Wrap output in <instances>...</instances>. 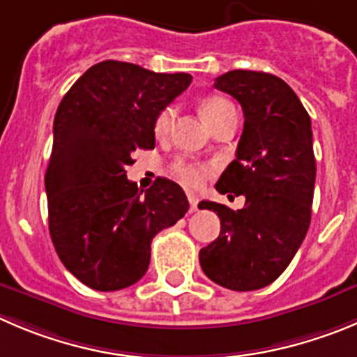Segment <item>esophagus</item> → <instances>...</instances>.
Instances as JSON below:
<instances>
[{"label":"esophagus","mask_w":357,"mask_h":357,"mask_svg":"<svg viewBox=\"0 0 357 357\" xmlns=\"http://www.w3.org/2000/svg\"><path fill=\"white\" fill-rule=\"evenodd\" d=\"M188 202H190V213L197 211V204H199L197 194H194V192H188Z\"/></svg>","instance_id":"1"}]
</instances>
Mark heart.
<instances>
[{
  "instance_id": "b5f03b06",
  "label": "heart",
  "mask_w": 357,
  "mask_h": 357,
  "mask_svg": "<svg viewBox=\"0 0 357 357\" xmlns=\"http://www.w3.org/2000/svg\"><path fill=\"white\" fill-rule=\"evenodd\" d=\"M234 111L232 103L227 102L222 96H208L201 102V114L204 118V121L209 126H215L216 123L222 118L229 114V112ZM174 109L172 107H163L158 114L155 116V121H153V133L156 137H165L172 128V123H174ZM172 171L178 176V179L181 183H185L186 186H192V188H197L204 183L206 176L211 172V165L209 163H201V162H188V160H178V162L172 165Z\"/></svg>"
}]
</instances>
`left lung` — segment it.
<instances>
[{
	"mask_svg": "<svg viewBox=\"0 0 357 357\" xmlns=\"http://www.w3.org/2000/svg\"><path fill=\"white\" fill-rule=\"evenodd\" d=\"M215 88L234 96L245 125L216 190L245 197L234 209L211 201L220 236L199 252L202 271L231 291H257L285 271L305 239L312 218L315 156L312 121L291 86L273 73L232 70Z\"/></svg>",
	"mask_w": 357,
	"mask_h": 357,
	"instance_id": "left-lung-1",
	"label": "left lung"
}]
</instances>
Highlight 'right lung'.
Here are the masks:
<instances>
[{
    "mask_svg": "<svg viewBox=\"0 0 357 357\" xmlns=\"http://www.w3.org/2000/svg\"><path fill=\"white\" fill-rule=\"evenodd\" d=\"M192 82L125 61L96 63L54 116L45 172L49 232L65 268L95 291H119L148 271L151 241L188 211L178 183L148 190L126 178L135 149L155 148V116Z\"/></svg>",
    "mask_w": 357,
    "mask_h": 357,
    "instance_id": "right-lung-1",
    "label": "right lung"
}]
</instances>
